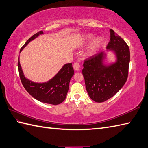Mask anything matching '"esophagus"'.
<instances>
[{"mask_svg": "<svg viewBox=\"0 0 148 148\" xmlns=\"http://www.w3.org/2000/svg\"><path fill=\"white\" fill-rule=\"evenodd\" d=\"M80 65L78 62H75L73 65V68L75 71H79L80 69Z\"/></svg>", "mask_w": 148, "mask_h": 148, "instance_id": "obj_1", "label": "esophagus"}]
</instances>
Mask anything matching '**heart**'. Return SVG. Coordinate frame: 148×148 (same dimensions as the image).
<instances>
[{
    "label": "heart",
    "mask_w": 148,
    "mask_h": 148,
    "mask_svg": "<svg viewBox=\"0 0 148 148\" xmlns=\"http://www.w3.org/2000/svg\"><path fill=\"white\" fill-rule=\"evenodd\" d=\"M92 37V35H90L87 36L88 41H90ZM102 44V40L100 38H97L92 41L88 49V54L89 56H92L97 53V51L99 49Z\"/></svg>",
    "instance_id": "b5f03b06"
}]
</instances>
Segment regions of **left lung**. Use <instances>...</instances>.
I'll list each match as a JSON object with an SVG mask.
<instances>
[{
    "instance_id": "obj_1",
    "label": "left lung",
    "mask_w": 148,
    "mask_h": 148,
    "mask_svg": "<svg viewBox=\"0 0 148 148\" xmlns=\"http://www.w3.org/2000/svg\"><path fill=\"white\" fill-rule=\"evenodd\" d=\"M110 40L106 50L114 53L116 60L105 64L104 51L85 60L82 74L86 89L95 102H104L113 97L127 79L130 62L129 48L125 41L113 29H110Z\"/></svg>"
}]
</instances>
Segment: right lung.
Returning <instances> with one entry per match:
<instances>
[{
  "instance_id": "obj_1",
  "label": "right lung",
  "mask_w": 148,
  "mask_h": 148,
  "mask_svg": "<svg viewBox=\"0 0 148 148\" xmlns=\"http://www.w3.org/2000/svg\"><path fill=\"white\" fill-rule=\"evenodd\" d=\"M42 34H43V31H40L33 35L21 49L20 52L31 41L35 40ZM18 66L20 79L23 86L34 98L45 103L55 105L60 104L65 100L69 88L71 79L74 74L72 63L65 64L52 79L42 83L33 82L25 77L20 65L19 57Z\"/></svg>"
}]
</instances>
